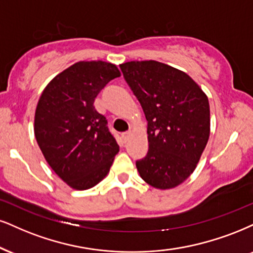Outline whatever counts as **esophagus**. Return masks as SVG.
Segmentation results:
<instances>
[{"label":"esophagus","instance_id":"1","mask_svg":"<svg viewBox=\"0 0 253 253\" xmlns=\"http://www.w3.org/2000/svg\"><path fill=\"white\" fill-rule=\"evenodd\" d=\"M130 137H131V132H124L123 135H122V138H123L124 143H126L127 141H129Z\"/></svg>","mask_w":253,"mask_h":253}]
</instances>
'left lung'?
Returning <instances> with one entry per match:
<instances>
[{"label":"left lung","instance_id":"8db88e82","mask_svg":"<svg viewBox=\"0 0 253 253\" xmlns=\"http://www.w3.org/2000/svg\"><path fill=\"white\" fill-rule=\"evenodd\" d=\"M148 121L149 150L136 162L142 179L172 189L195 171L210 136L208 96L188 74L157 61L120 65Z\"/></svg>","mask_w":253,"mask_h":253}]
</instances>
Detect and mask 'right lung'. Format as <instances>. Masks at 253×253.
<instances>
[{
	"mask_svg": "<svg viewBox=\"0 0 253 253\" xmlns=\"http://www.w3.org/2000/svg\"><path fill=\"white\" fill-rule=\"evenodd\" d=\"M120 76L109 62H77L54 77L39 99L34 123L37 144L70 188L86 190L98 184L120 151L107 118L93 107L99 91Z\"/></svg>",
	"mask_w": 253,
	"mask_h": 253,
	"instance_id": "right-lung-1",
	"label": "right lung"
}]
</instances>
